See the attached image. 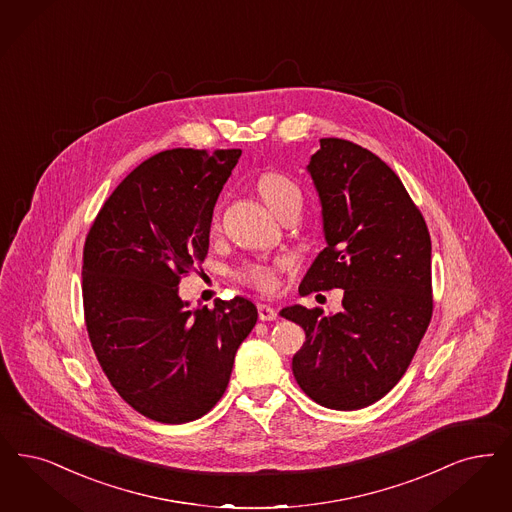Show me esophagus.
I'll list each match as a JSON object with an SVG mask.
<instances>
[{"mask_svg": "<svg viewBox=\"0 0 512 512\" xmlns=\"http://www.w3.org/2000/svg\"><path fill=\"white\" fill-rule=\"evenodd\" d=\"M257 310H259V320H263V322H272V320H276V318H278L276 308H272L270 305H265V303H259V305H257Z\"/></svg>", "mask_w": 512, "mask_h": 512, "instance_id": "1", "label": "esophagus"}]
</instances>
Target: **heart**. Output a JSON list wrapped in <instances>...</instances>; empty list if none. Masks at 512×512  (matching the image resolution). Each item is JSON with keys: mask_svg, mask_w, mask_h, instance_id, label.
<instances>
[{"mask_svg": "<svg viewBox=\"0 0 512 512\" xmlns=\"http://www.w3.org/2000/svg\"><path fill=\"white\" fill-rule=\"evenodd\" d=\"M259 192L265 198L268 207L276 213L280 211L284 205L291 204V202H301V188L297 186L295 181H291L286 175L270 171L265 173L259 179ZM286 266V261H274V263H247L242 270H240V278L251 284V286L265 289V291H272L278 286V272Z\"/></svg>", "mask_w": 512, "mask_h": 512, "instance_id": "heart-1", "label": "heart"}]
</instances>
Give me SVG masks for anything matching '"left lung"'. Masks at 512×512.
Here are the masks:
<instances>
[{
    "label": "left lung",
    "mask_w": 512,
    "mask_h": 512,
    "mask_svg": "<svg viewBox=\"0 0 512 512\" xmlns=\"http://www.w3.org/2000/svg\"><path fill=\"white\" fill-rule=\"evenodd\" d=\"M308 175L326 247L301 295L341 287L343 310L282 308L307 341L291 369L314 402L352 411L381 400L406 373L432 316L430 236L398 175L343 139H320Z\"/></svg>",
    "instance_id": "8db88e82"
}]
</instances>
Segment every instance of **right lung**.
<instances>
[{
  "mask_svg": "<svg viewBox=\"0 0 512 512\" xmlns=\"http://www.w3.org/2000/svg\"><path fill=\"white\" fill-rule=\"evenodd\" d=\"M242 150L175 148L133 169L83 247V310L108 381L144 417L181 425L225 394L257 324L246 297L190 308L179 278L209 249L217 198Z\"/></svg>",
  "mask_w": 512,
  "mask_h": 512,
  "instance_id": "obj_1",
  "label": "right lung"
}]
</instances>
